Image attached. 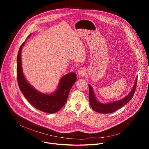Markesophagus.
<instances>
[{
	"mask_svg": "<svg viewBox=\"0 0 149 149\" xmlns=\"http://www.w3.org/2000/svg\"><path fill=\"white\" fill-rule=\"evenodd\" d=\"M86 70H85L83 68H81L78 70V75H79V77H83L85 75H86Z\"/></svg>",
	"mask_w": 149,
	"mask_h": 149,
	"instance_id": "34e87169",
	"label": "esophagus"
}]
</instances>
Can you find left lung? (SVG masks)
<instances>
[{"label":"left lung","instance_id":"obj_1","mask_svg":"<svg viewBox=\"0 0 149 149\" xmlns=\"http://www.w3.org/2000/svg\"><path fill=\"white\" fill-rule=\"evenodd\" d=\"M137 84V77L136 78V81L134 82L133 88L132 89L130 93L125 97H124V98L120 100H118L117 101L106 103V104L101 103L97 100L92 87L90 86V85H88L89 86V100H90V104L91 107L95 111L100 113H102V114L111 113L114 112L115 111L122 107L123 106L125 105L127 102H129L132 99L136 91Z\"/></svg>","mask_w":149,"mask_h":149}]
</instances>
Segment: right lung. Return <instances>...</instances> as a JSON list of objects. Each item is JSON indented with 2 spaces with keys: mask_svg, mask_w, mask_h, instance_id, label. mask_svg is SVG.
<instances>
[{
  "mask_svg": "<svg viewBox=\"0 0 149 149\" xmlns=\"http://www.w3.org/2000/svg\"><path fill=\"white\" fill-rule=\"evenodd\" d=\"M24 44L25 42L20 47L17 56L16 73L19 87L35 108L50 114L56 113L66 103L70 90L76 82V74L71 72L62 77L59 82L58 89L53 93L47 94L40 93L28 82L23 73L21 51Z\"/></svg>",
  "mask_w": 149,
  "mask_h": 149,
  "instance_id": "add662e5",
  "label": "right lung"
}]
</instances>
